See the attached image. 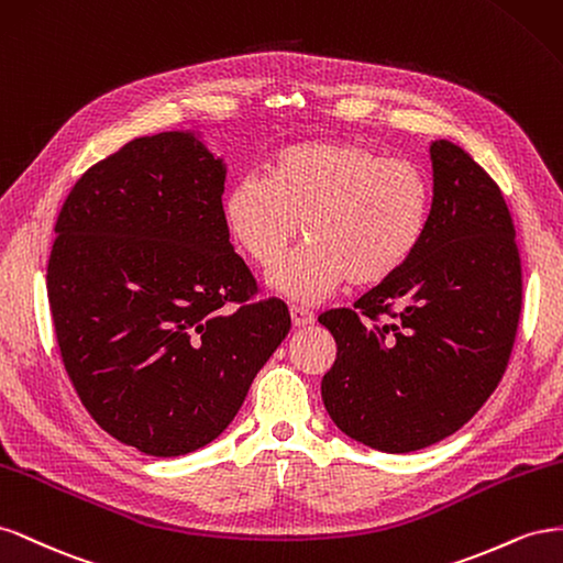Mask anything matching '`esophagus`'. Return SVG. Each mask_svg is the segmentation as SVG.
Masks as SVG:
<instances>
[{
    "label": "esophagus",
    "mask_w": 563,
    "mask_h": 563,
    "mask_svg": "<svg viewBox=\"0 0 563 563\" xmlns=\"http://www.w3.org/2000/svg\"><path fill=\"white\" fill-rule=\"evenodd\" d=\"M290 318L295 328H307L313 323V313L303 307H290Z\"/></svg>",
    "instance_id": "esophagus-1"
}]
</instances>
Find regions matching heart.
I'll return each instance as SVG.
<instances>
[{"label":"heart","instance_id":"b5f03b06","mask_svg":"<svg viewBox=\"0 0 563 563\" xmlns=\"http://www.w3.org/2000/svg\"><path fill=\"white\" fill-rule=\"evenodd\" d=\"M433 210L429 174L349 139H309L276 151L264 176H243L223 198L235 247L268 268L303 223L309 243L268 273L273 290L313 303L344 280L394 278L420 250Z\"/></svg>","mask_w":563,"mask_h":563}]
</instances>
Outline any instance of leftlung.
<instances>
[{"label":"left lung","mask_w":563,"mask_h":563,"mask_svg":"<svg viewBox=\"0 0 563 563\" xmlns=\"http://www.w3.org/2000/svg\"><path fill=\"white\" fill-rule=\"evenodd\" d=\"M427 235L353 309L320 313L336 342L323 404L346 437L410 453L467 424L500 384L521 316V256L503 190L451 141L431 143Z\"/></svg>","instance_id":"left-lung-1"}]
</instances>
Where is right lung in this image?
Wrapping results in <instances>:
<instances>
[{"label": "right lung", "mask_w": 563, "mask_h": 563, "mask_svg": "<svg viewBox=\"0 0 563 563\" xmlns=\"http://www.w3.org/2000/svg\"><path fill=\"white\" fill-rule=\"evenodd\" d=\"M223 181L192 134L141 136L79 176L56 219L60 361L96 424L146 455L214 441L290 332L229 243Z\"/></svg>", "instance_id": "1"}]
</instances>
